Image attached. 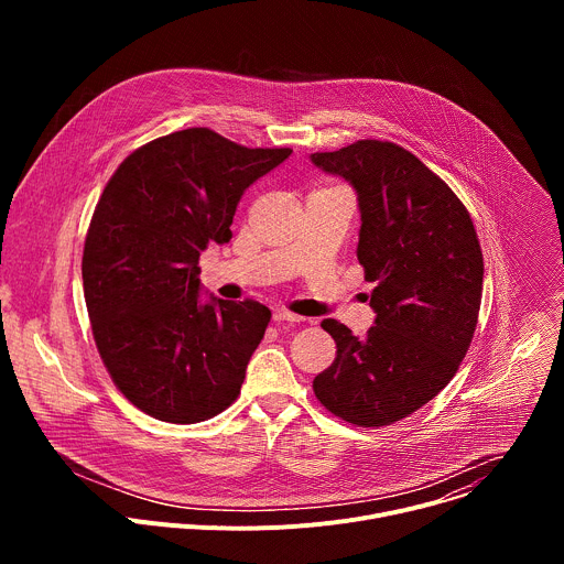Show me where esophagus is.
<instances>
[{
    "label": "esophagus",
    "mask_w": 564,
    "mask_h": 564,
    "mask_svg": "<svg viewBox=\"0 0 564 564\" xmlns=\"http://www.w3.org/2000/svg\"><path fill=\"white\" fill-rule=\"evenodd\" d=\"M274 321L276 324H299V321H303V316H299V314H294V312H288V310H276L274 312Z\"/></svg>",
    "instance_id": "obj_1"
}]
</instances>
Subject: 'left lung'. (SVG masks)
I'll return each instance as SVG.
<instances>
[{
    "label": "left lung",
    "instance_id": "8db88e82",
    "mask_svg": "<svg viewBox=\"0 0 564 564\" xmlns=\"http://www.w3.org/2000/svg\"><path fill=\"white\" fill-rule=\"evenodd\" d=\"M359 200L357 259L375 281V326L355 337L321 321L337 357L312 381L316 399L348 424L375 429L409 417L455 377L477 326L485 259L453 189L417 155L386 140L312 153Z\"/></svg>",
    "mask_w": 564,
    "mask_h": 564
}]
</instances>
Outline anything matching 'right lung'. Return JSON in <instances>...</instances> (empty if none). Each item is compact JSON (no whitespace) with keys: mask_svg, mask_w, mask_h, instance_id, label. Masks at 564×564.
Instances as JSON below:
<instances>
[{"mask_svg":"<svg viewBox=\"0 0 564 564\" xmlns=\"http://www.w3.org/2000/svg\"><path fill=\"white\" fill-rule=\"evenodd\" d=\"M290 153L192 127L142 144L109 178L85 240V299L102 364L142 413L196 424L238 397L272 312L200 303L198 259L227 243L240 196Z\"/></svg>","mask_w":564,"mask_h":564,"instance_id":"right-lung-1","label":"right lung"}]
</instances>
